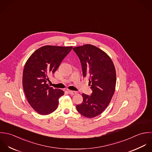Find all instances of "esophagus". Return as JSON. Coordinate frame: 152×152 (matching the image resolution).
<instances>
[{
	"label": "esophagus",
	"instance_id": "1",
	"mask_svg": "<svg viewBox=\"0 0 152 152\" xmlns=\"http://www.w3.org/2000/svg\"><path fill=\"white\" fill-rule=\"evenodd\" d=\"M68 92H69V94H72V95L75 94H76V93H77V92L76 91H70V90H69V91H68Z\"/></svg>",
	"mask_w": 152,
	"mask_h": 152
}]
</instances>
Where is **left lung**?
<instances>
[{
	"mask_svg": "<svg viewBox=\"0 0 152 152\" xmlns=\"http://www.w3.org/2000/svg\"><path fill=\"white\" fill-rule=\"evenodd\" d=\"M81 62L83 77L89 78L91 96L82 94L77 112L88 118L100 115L107 107L115 91L116 73L110 58L99 48L86 44L73 48Z\"/></svg>",
	"mask_w": 152,
	"mask_h": 152,
	"instance_id": "1",
	"label": "left lung"
}]
</instances>
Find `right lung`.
Returning a JSON list of instances; mask_svg holds the SVG:
<instances>
[{"instance_id":"1","label":"right lung","mask_w":152,"mask_h":152,"mask_svg":"<svg viewBox=\"0 0 152 152\" xmlns=\"http://www.w3.org/2000/svg\"><path fill=\"white\" fill-rule=\"evenodd\" d=\"M72 46H44L31 54L23 72V87L28 103L39 114L47 115L56 110L63 91L50 87L47 82Z\"/></svg>"}]
</instances>
